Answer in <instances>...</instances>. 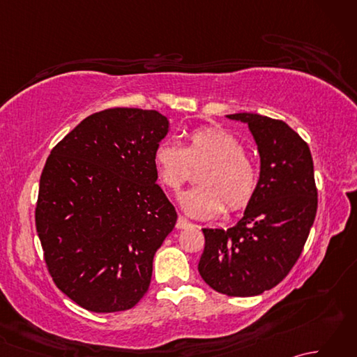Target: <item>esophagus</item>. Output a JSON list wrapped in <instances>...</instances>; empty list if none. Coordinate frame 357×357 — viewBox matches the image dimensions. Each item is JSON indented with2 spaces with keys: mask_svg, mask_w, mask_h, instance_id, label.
I'll list each match as a JSON object with an SVG mask.
<instances>
[{
  "mask_svg": "<svg viewBox=\"0 0 357 357\" xmlns=\"http://www.w3.org/2000/svg\"><path fill=\"white\" fill-rule=\"evenodd\" d=\"M188 227H192V222H188L185 218L179 216L178 221H176V229L178 230H185V229H188Z\"/></svg>",
  "mask_w": 357,
  "mask_h": 357,
  "instance_id": "1",
  "label": "esophagus"
}]
</instances>
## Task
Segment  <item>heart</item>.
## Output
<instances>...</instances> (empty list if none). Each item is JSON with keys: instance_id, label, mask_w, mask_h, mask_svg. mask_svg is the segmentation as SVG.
Masks as SVG:
<instances>
[{"instance_id": "obj_1", "label": "heart", "mask_w": 357, "mask_h": 357, "mask_svg": "<svg viewBox=\"0 0 357 357\" xmlns=\"http://www.w3.org/2000/svg\"><path fill=\"white\" fill-rule=\"evenodd\" d=\"M159 184L176 192L192 174L198 173L199 187L179 195V206L195 219H211L227 211L244 210L257 190V167L244 153L242 144L229 132L201 127L190 132L185 146L164 141L153 151Z\"/></svg>"}]
</instances>
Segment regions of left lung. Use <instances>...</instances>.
Listing matches in <instances>:
<instances>
[{
    "mask_svg": "<svg viewBox=\"0 0 357 357\" xmlns=\"http://www.w3.org/2000/svg\"><path fill=\"white\" fill-rule=\"evenodd\" d=\"M227 118L248 124L261 156L257 190L231 229H202L201 278L227 296L261 294L282 280L304 248L317 210L313 158L284 121L257 113Z\"/></svg>",
    "mask_w": 357,
    "mask_h": 357,
    "instance_id": "1",
    "label": "left lung"
}]
</instances>
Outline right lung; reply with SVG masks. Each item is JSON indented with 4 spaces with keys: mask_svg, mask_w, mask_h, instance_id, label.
Segmentation results:
<instances>
[{
    "mask_svg": "<svg viewBox=\"0 0 357 357\" xmlns=\"http://www.w3.org/2000/svg\"><path fill=\"white\" fill-rule=\"evenodd\" d=\"M169 126L156 110L98 112L45 161L35 208L44 261L89 312H124L149 290L153 256L178 219L153 164Z\"/></svg>",
    "mask_w": 357,
    "mask_h": 357,
    "instance_id": "add662e5",
    "label": "right lung"
}]
</instances>
